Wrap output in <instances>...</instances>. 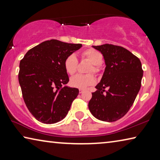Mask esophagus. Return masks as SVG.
<instances>
[{"instance_id":"obj_1","label":"esophagus","mask_w":160,"mask_h":160,"mask_svg":"<svg viewBox=\"0 0 160 160\" xmlns=\"http://www.w3.org/2000/svg\"><path fill=\"white\" fill-rule=\"evenodd\" d=\"M83 91H84L83 89H79V92L80 93H82Z\"/></svg>"}]
</instances>
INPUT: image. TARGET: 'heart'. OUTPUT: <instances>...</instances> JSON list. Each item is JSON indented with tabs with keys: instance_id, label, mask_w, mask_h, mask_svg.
<instances>
[{
	"instance_id": "heart-1",
	"label": "heart",
	"mask_w": 160,
	"mask_h": 160,
	"mask_svg": "<svg viewBox=\"0 0 160 160\" xmlns=\"http://www.w3.org/2000/svg\"><path fill=\"white\" fill-rule=\"evenodd\" d=\"M80 56L82 58L87 59L92 63V66L89 69V72L97 73L99 71V66L102 63V53L94 48H88L81 51ZM65 70L68 75H72L75 73L78 66V60L74 54H70L66 58L63 63ZM95 82V78L92 74L81 75L78 74L72 77L70 80V85L72 88L85 89L88 86L93 85Z\"/></svg>"
}]
</instances>
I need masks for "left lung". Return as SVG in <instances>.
<instances>
[{
    "label": "left lung",
    "mask_w": 160,
    "mask_h": 160,
    "mask_svg": "<svg viewBox=\"0 0 160 160\" xmlns=\"http://www.w3.org/2000/svg\"><path fill=\"white\" fill-rule=\"evenodd\" d=\"M92 47L103 54L106 68L95 87L97 91L92 93L88 107L97 119L113 122L126 114L136 98L143 75L141 62L120 46L105 44Z\"/></svg>",
    "instance_id": "8db88e82"
}]
</instances>
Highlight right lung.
Here are the masks:
<instances>
[{
    "instance_id": "right-lung-1",
    "label": "right lung",
    "mask_w": 160,
    "mask_h": 160,
    "mask_svg": "<svg viewBox=\"0 0 160 160\" xmlns=\"http://www.w3.org/2000/svg\"><path fill=\"white\" fill-rule=\"evenodd\" d=\"M81 47L48 40L29 49L20 61L18 80L23 99L40 122L51 124L62 120L78 95V89L62 85L69 81L65 59Z\"/></svg>"
}]
</instances>
